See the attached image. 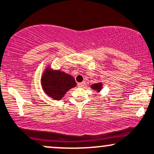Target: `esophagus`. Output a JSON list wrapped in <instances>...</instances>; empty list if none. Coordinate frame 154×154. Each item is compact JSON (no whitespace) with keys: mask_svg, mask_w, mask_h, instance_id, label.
Here are the masks:
<instances>
[{"mask_svg":"<svg viewBox=\"0 0 154 154\" xmlns=\"http://www.w3.org/2000/svg\"><path fill=\"white\" fill-rule=\"evenodd\" d=\"M85 85V82L78 83V87H79V88H82V87H84Z\"/></svg>","mask_w":154,"mask_h":154,"instance_id":"34e87169","label":"esophagus"}]
</instances>
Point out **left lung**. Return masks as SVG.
I'll return each instance as SVG.
<instances>
[{"label":"left lung","mask_w":154,"mask_h":154,"mask_svg":"<svg viewBox=\"0 0 154 154\" xmlns=\"http://www.w3.org/2000/svg\"><path fill=\"white\" fill-rule=\"evenodd\" d=\"M90 88H91L92 90H95V91L97 92V93H99V92H100L102 89H103V82H96L95 84H92L91 86H90Z\"/></svg>","instance_id":"1"}]
</instances>
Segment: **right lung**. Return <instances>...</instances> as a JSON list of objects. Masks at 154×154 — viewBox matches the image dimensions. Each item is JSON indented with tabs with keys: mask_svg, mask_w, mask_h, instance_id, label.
<instances>
[{
	"mask_svg": "<svg viewBox=\"0 0 154 154\" xmlns=\"http://www.w3.org/2000/svg\"><path fill=\"white\" fill-rule=\"evenodd\" d=\"M41 85L46 95L55 100H60L77 83L72 75L60 69H54L48 64L42 74Z\"/></svg>",
	"mask_w": 154,
	"mask_h": 154,
	"instance_id": "obj_1",
	"label": "right lung"
}]
</instances>
